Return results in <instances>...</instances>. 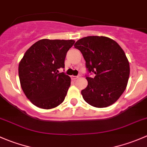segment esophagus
<instances>
[{"mask_svg": "<svg viewBox=\"0 0 147 147\" xmlns=\"http://www.w3.org/2000/svg\"><path fill=\"white\" fill-rule=\"evenodd\" d=\"M78 78H79V76H72V79L74 80H77Z\"/></svg>", "mask_w": 147, "mask_h": 147, "instance_id": "obj_1", "label": "esophagus"}]
</instances>
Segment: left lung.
<instances>
[{
    "label": "left lung",
    "instance_id": "obj_1",
    "mask_svg": "<svg viewBox=\"0 0 147 147\" xmlns=\"http://www.w3.org/2000/svg\"><path fill=\"white\" fill-rule=\"evenodd\" d=\"M82 53L89 73L88 84L81 91L87 103L98 108L115 103L127 87L129 77V63L119 44L105 36H87L74 45Z\"/></svg>",
    "mask_w": 147,
    "mask_h": 147
}]
</instances>
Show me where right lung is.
Returning a JSON list of instances; mask_svg holds the SVG:
<instances>
[{"label": "right lung", "mask_w": 147, "mask_h": 147, "mask_svg": "<svg viewBox=\"0 0 147 147\" xmlns=\"http://www.w3.org/2000/svg\"><path fill=\"white\" fill-rule=\"evenodd\" d=\"M73 40H40L26 52L18 66L22 90L34 105L53 109L64 101L71 79L64 72L67 53Z\"/></svg>", "instance_id": "obj_1"}]
</instances>
